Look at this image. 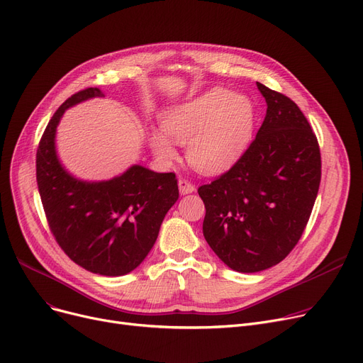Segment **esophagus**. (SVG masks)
Returning a JSON list of instances; mask_svg holds the SVG:
<instances>
[{
    "mask_svg": "<svg viewBox=\"0 0 363 363\" xmlns=\"http://www.w3.org/2000/svg\"><path fill=\"white\" fill-rule=\"evenodd\" d=\"M178 186H179V193H181L182 196L191 194V193L196 191V186H194L191 182H189L188 179H185V178H179Z\"/></svg>",
    "mask_w": 363,
    "mask_h": 363,
    "instance_id": "esophagus-1",
    "label": "esophagus"
}]
</instances>
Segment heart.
<instances>
[{"instance_id": "heart-1", "label": "heart", "mask_w": 363, "mask_h": 363, "mask_svg": "<svg viewBox=\"0 0 363 363\" xmlns=\"http://www.w3.org/2000/svg\"><path fill=\"white\" fill-rule=\"evenodd\" d=\"M256 110L249 95L226 88L204 91L172 106L162 116V129L148 132V145L162 163L178 159L175 143L186 145V160L204 175L231 169L249 147Z\"/></svg>"}]
</instances>
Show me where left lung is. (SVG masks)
Listing matches in <instances>:
<instances>
[{
    "label": "left lung",
    "mask_w": 363,
    "mask_h": 363,
    "mask_svg": "<svg viewBox=\"0 0 363 363\" xmlns=\"http://www.w3.org/2000/svg\"><path fill=\"white\" fill-rule=\"evenodd\" d=\"M266 116L240 160L201 185L203 235L216 256L242 274L284 260L309 220L320 182L315 133L297 104L256 82Z\"/></svg>",
    "instance_id": "8db88e82"
}]
</instances>
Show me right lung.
Masks as SVG:
<instances>
[{
    "instance_id": "obj_1",
    "label": "right lung",
    "mask_w": 363,
    "mask_h": 363,
    "mask_svg": "<svg viewBox=\"0 0 363 363\" xmlns=\"http://www.w3.org/2000/svg\"><path fill=\"white\" fill-rule=\"evenodd\" d=\"M95 97L99 88L73 94L54 113L36 151V182L50 230L63 252L84 269L121 277L141 264L160 225L179 197L175 174L132 164L107 181H84L62 164L55 133L67 108Z\"/></svg>"
}]
</instances>
